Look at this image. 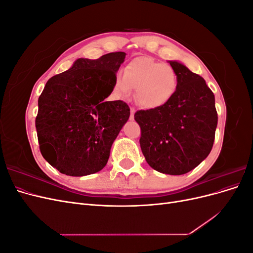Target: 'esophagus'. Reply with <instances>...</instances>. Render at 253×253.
<instances>
[{"label": "esophagus", "instance_id": "34e87169", "mask_svg": "<svg viewBox=\"0 0 253 253\" xmlns=\"http://www.w3.org/2000/svg\"><path fill=\"white\" fill-rule=\"evenodd\" d=\"M134 115H135V109L131 108V116H129V119L134 120Z\"/></svg>", "mask_w": 253, "mask_h": 253}]
</instances>
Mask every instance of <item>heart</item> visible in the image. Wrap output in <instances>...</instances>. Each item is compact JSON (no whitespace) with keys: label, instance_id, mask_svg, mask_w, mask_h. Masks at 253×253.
<instances>
[{"label":"heart","instance_id":"heart-1","mask_svg":"<svg viewBox=\"0 0 253 253\" xmlns=\"http://www.w3.org/2000/svg\"><path fill=\"white\" fill-rule=\"evenodd\" d=\"M177 75L168 64L151 57H137L126 64L124 75H116L113 91L118 97H127L135 89V100L144 109L163 108L177 90Z\"/></svg>","mask_w":253,"mask_h":253}]
</instances>
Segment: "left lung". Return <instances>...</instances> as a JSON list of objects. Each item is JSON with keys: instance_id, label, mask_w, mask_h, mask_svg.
Instances as JSON below:
<instances>
[{"instance_id": "obj_1", "label": "left lung", "mask_w": 253, "mask_h": 253, "mask_svg": "<svg viewBox=\"0 0 253 253\" xmlns=\"http://www.w3.org/2000/svg\"><path fill=\"white\" fill-rule=\"evenodd\" d=\"M177 75V90L163 108L137 111L140 148L149 166L170 175L193 170L213 147L217 126L215 98L206 81L178 61H169Z\"/></svg>"}]
</instances>
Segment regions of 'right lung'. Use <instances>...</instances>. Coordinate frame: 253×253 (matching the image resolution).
<instances>
[{
	"label": "right lung",
	"instance_id": "1",
	"mask_svg": "<svg viewBox=\"0 0 253 253\" xmlns=\"http://www.w3.org/2000/svg\"><path fill=\"white\" fill-rule=\"evenodd\" d=\"M126 55L79 58L45 85L38 100V140L42 156L62 174H94L108 163L112 144L129 117L126 102L105 100Z\"/></svg>",
	"mask_w": 253,
	"mask_h": 253
}]
</instances>
